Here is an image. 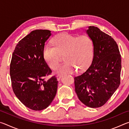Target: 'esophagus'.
<instances>
[{"label":"esophagus","instance_id":"obj_1","mask_svg":"<svg viewBox=\"0 0 129 129\" xmlns=\"http://www.w3.org/2000/svg\"><path fill=\"white\" fill-rule=\"evenodd\" d=\"M61 77H62V76L60 75H57V76H56L57 79L58 81H60V80L61 79Z\"/></svg>","mask_w":129,"mask_h":129}]
</instances>
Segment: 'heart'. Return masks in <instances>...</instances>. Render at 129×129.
<instances>
[{
	"mask_svg": "<svg viewBox=\"0 0 129 129\" xmlns=\"http://www.w3.org/2000/svg\"><path fill=\"white\" fill-rule=\"evenodd\" d=\"M53 45L47 44L43 48V56L47 64L54 69L58 67L60 55L64 54L66 62L57 69L61 74L72 73L78 69L82 71L90 64L94 54L93 42L90 37H79L63 33L56 36Z\"/></svg>",
	"mask_w": 129,
	"mask_h": 129,
	"instance_id": "obj_1",
	"label": "heart"
}]
</instances>
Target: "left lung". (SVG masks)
Returning <instances> with one entry per match:
<instances>
[{
	"mask_svg": "<svg viewBox=\"0 0 129 129\" xmlns=\"http://www.w3.org/2000/svg\"><path fill=\"white\" fill-rule=\"evenodd\" d=\"M85 32L93 42V58L89 68L75 77V91L86 106L99 108L119 86L121 54L115 41L99 28L89 26Z\"/></svg>",
	"mask_w": 129,
	"mask_h": 129,
	"instance_id": "obj_1",
	"label": "left lung"
}]
</instances>
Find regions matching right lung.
I'll use <instances>...</instances> for the list:
<instances>
[{
    "label": "right lung",
    "mask_w": 129,
    "mask_h": 129,
    "mask_svg": "<svg viewBox=\"0 0 129 129\" xmlns=\"http://www.w3.org/2000/svg\"><path fill=\"white\" fill-rule=\"evenodd\" d=\"M51 31L36 29L17 44L10 64L13 91L21 103L34 110L47 108L57 89L55 76L45 80L52 73L43 56L45 43Z\"/></svg>",
    "instance_id": "right-lung-1"
}]
</instances>
